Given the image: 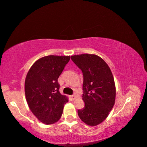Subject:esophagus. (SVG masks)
<instances>
[{
    "label": "esophagus",
    "instance_id": "1",
    "mask_svg": "<svg viewBox=\"0 0 147 147\" xmlns=\"http://www.w3.org/2000/svg\"><path fill=\"white\" fill-rule=\"evenodd\" d=\"M70 98H71V99L72 100H74V99L76 98V96H74V95H71L70 96Z\"/></svg>",
    "mask_w": 147,
    "mask_h": 147
}]
</instances>
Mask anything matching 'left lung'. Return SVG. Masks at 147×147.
Returning a JSON list of instances; mask_svg holds the SVG:
<instances>
[{"label":"left lung","mask_w":147,"mask_h":147,"mask_svg":"<svg viewBox=\"0 0 147 147\" xmlns=\"http://www.w3.org/2000/svg\"><path fill=\"white\" fill-rule=\"evenodd\" d=\"M82 71L84 76L83 109H78L79 117L89 126H96L106 119L115 100V86L112 73L105 61L94 54L71 56Z\"/></svg>","instance_id":"obj_1"}]
</instances>
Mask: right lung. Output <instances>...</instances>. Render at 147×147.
<instances>
[{"instance_id":"1","label":"right lung","mask_w":147,"mask_h":147,"mask_svg":"<svg viewBox=\"0 0 147 147\" xmlns=\"http://www.w3.org/2000/svg\"><path fill=\"white\" fill-rule=\"evenodd\" d=\"M70 59L68 56H47L32 65L25 79L26 99L34 115L45 124L60 119L68 98L59 93L58 78Z\"/></svg>"}]
</instances>
